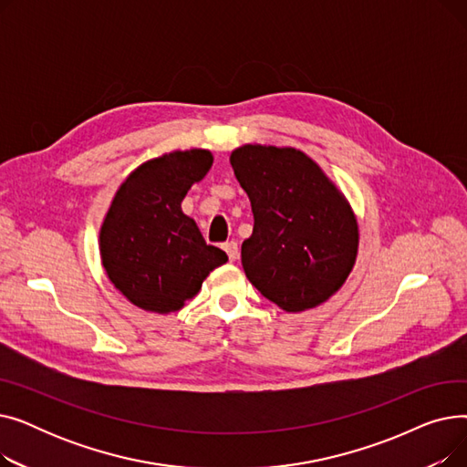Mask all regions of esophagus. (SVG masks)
Returning a JSON list of instances; mask_svg holds the SVG:
<instances>
[{"instance_id":"1","label":"esophagus","mask_w":467,"mask_h":467,"mask_svg":"<svg viewBox=\"0 0 467 467\" xmlns=\"http://www.w3.org/2000/svg\"><path fill=\"white\" fill-rule=\"evenodd\" d=\"M223 250L227 252V255H229V259H231V261H236V259H238V255H240V252H238V244H236L234 240L225 242V244H223Z\"/></svg>"}]
</instances>
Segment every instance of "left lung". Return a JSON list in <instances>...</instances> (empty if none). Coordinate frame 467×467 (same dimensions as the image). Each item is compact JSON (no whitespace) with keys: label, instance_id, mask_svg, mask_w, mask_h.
<instances>
[{"label":"left lung","instance_id":"left-lung-1","mask_svg":"<svg viewBox=\"0 0 467 467\" xmlns=\"http://www.w3.org/2000/svg\"><path fill=\"white\" fill-rule=\"evenodd\" d=\"M231 166L254 212V233L242 242L252 285L285 312L326 303L358 257V221L345 194L293 147L246 143Z\"/></svg>","mask_w":467,"mask_h":467}]
</instances>
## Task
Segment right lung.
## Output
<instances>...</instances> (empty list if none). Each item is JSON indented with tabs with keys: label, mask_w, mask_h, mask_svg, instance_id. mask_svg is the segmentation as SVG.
<instances>
[{
	"label": "right lung",
	"mask_w": 467,
	"mask_h": 467,
	"mask_svg": "<svg viewBox=\"0 0 467 467\" xmlns=\"http://www.w3.org/2000/svg\"><path fill=\"white\" fill-rule=\"evenodd\" d=\"M212 162L208 150L166 153L140 164L113 196L100 229L102 265L111 284L141 310L183 308L213 268L229 261L182 212L187 191Z\"/></svg>",
	"instance_id": "add662e5"
}]
</instances>
